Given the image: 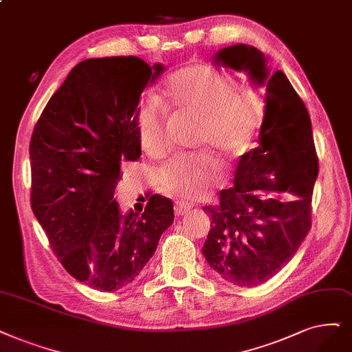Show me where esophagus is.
<instances>
[{
    "instance_id": "1",
    "label": "esophagus",
    "mask_w": 352,
    "mask_h": 352,
    "mask_svg": "<svg viewBox=\"0 0 352 352\" xmlns=\"http://www.w3.org/2000/svg\"><path fill=\"white\" fill-rule=\"evenodd\" d=\"M190 209H191L190 206H184V204H177V206L174 207V210H175V214H177V216H184V214H187V213L190 212Z\"/></svg>"
}]
</instances>
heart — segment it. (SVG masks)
Wrapping results in <instances>:
<instances>
[{"label":"heart","mask_w":352,"mask_h":352,"mask_svg":"<svg viewBox=\"0 0 352 352\" xmlns=\"http://www.w3.org/2000/svg\"><path fill=\"white\" fill-rule=\"evenodd\" d=\"M175 109L196 117V145L207 151L239 156L248 152L259 123L258 102L239 93L230 76L209 68H186L166 84L161 101L142 100L136 114V130L142 149L152 156L166 151V111ZM161 187L183 201L196 200L212 188L216 175L203 155L178 156L156 173Z\"/></svg>","instance_id":"b5f03b06"}]
</instances>
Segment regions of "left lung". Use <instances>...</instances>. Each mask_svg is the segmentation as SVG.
<instances>
[{
	"mask_svg": "<svg viewBox=\"0 0 352 352\" xmlns=\"http://www.w3.org/2000/svg\"><path fill=\"white\" fill-rule=\"evenodd\" d=\"M213 62L267 87L259 145L241 156L219 204L203 207L212 217L206 261L228 283L255 287L290 261L310 230L318 155L305 102L281 71L270 75L263 52L239 43Z\"/></svg>",
	"mask_w": 352,
	"mask_h": 352,
	"instance_id": "left-lung-1",
	"label": "left lung"
}]
</instances>
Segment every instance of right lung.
I'll list each match as a JSON object with an SVG mask.
<instances>
[{"label":"right lung","instance_id":"add662e5","mask_svg":"<svg viewBox=\"0 0 352 352\" xmlns=\"http://www.w3.org/2000/svg\"><path fill=\"white\" fill-rule=\"evenodd\" d=\"M164 69L136 56L85 59L50 97L33 130L32 209L63 268L94 290L110 293L132 283L174 222L173 201L160 194L143 213H124L114 199L122 164L142 153L140 94Z\"/></svg>","mask_w":352,"mask_h":352}]
</instances>
